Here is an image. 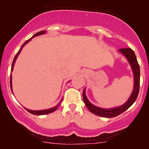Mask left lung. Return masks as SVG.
<instances>
[{
  "mask_svg": "<svg viewBox=\"0 0 149 149\" xmlns=\"http://www.w3.org/2000/svg\"><path fill=\"white\" fill-rule=\"evenodd\" d=\"M119 52H120L126 57L132 69H133V74H134V86H133V92H132L130 97H129L128 100L124 104L118 107L111 108V109H103V108L94 106L88 101V99L86 98L85 89H84L83 91V100L86 106L89 109L90 112L98 115V116L104 117V118H114V117L120 115L121 113L127 110L135 102L138 95H139L140 87V67L137 59H136V55L133 49L130 48H122L119 49Z\"/></svg>",
  "mask_w": 149,
  "mask_h": 149,
  "instance_id": "8db88e82",
  "label": "left lung"
}]
</instances>
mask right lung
<instances>
[{"label":"right lung","instance_id":"obj_1","mask_svg":"<svg viewBox=\"0 0 149 149\" xmlns=\"http://www.w3.org/2000/svg\"><path fill=\"white\" fill-rule=\"evenodd\" d=\"M45 32H46V31H45V30H43V31H39V32L36 33V34H34V35H33V37H31V38L29 39L28 40H26V41L24 43L23 45H22V47H21L20 49H19V52H18L17 53H16V56H15L14 59H13V63H12V65H11V72L13 71V66H14V63H15V62H16V58H17V57L19 56V53H20V52H21V51H22V48L24 47V46L25 45H26V44H27V43L29 42V41H31V39L33 38V37H37V36H39V35H41V34H44L45 33ZM11 80H12V77H11V76H10V89H11V91H12V81H11ZM62 100H63V99H62V100H61V102H62ZM61 102H60L59 104H58L57 105V106L54 107H52V108H50V109H44V110H38V111H35V110H30V109H26V108H25V109H26V110H27L29 112H30V113H31V114H33V115H46V114H49V113H51V112H53L54 111H55V110H56V109H57V108H58V107H59V105H60V104H61Z\"/></svg>","mask_w":149,"mask_h":149}]
</instances>
